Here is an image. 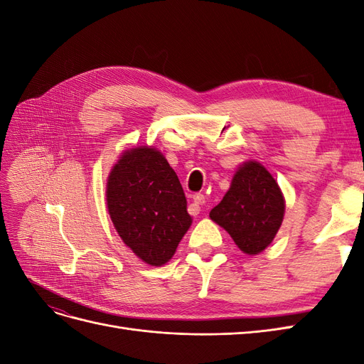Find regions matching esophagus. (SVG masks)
<instances>
[{
    "instance_id": "obj_1",
    "label": "esophagus",
    "mask_w": 364,
    "mask_h": 364,
    "mask_svg": "<svg viewBox=\"0 0 364 364\" xmlns=\"http://www.w3.org/2000/svg\"><path fill=\"white\" fill-rule=\"evenodd\" d=\"M205 200H206V197L203 196V194H194L193 196V205H194V208H196V211H199V205H203L205 203Z\"/></svg>"
}]
</instances>
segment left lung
<instances>
[{"label": "left lung", "mask_w": 364, "mask_h": 364, "mask_svg": "<svg viewBox=\"0 0 364 364\" xmlns=\"http://www.w3.org/2000/svg\"><path fill=\"white\" fill-rule=\"evenodd\" d=\"M284 211V196L277 181L261 164L250 161L237 170L229 191L209 217L228 230L241 250L257 255L277 235Z\"/></svg>", "instance_id": "left-lung-1"}]
</instances>
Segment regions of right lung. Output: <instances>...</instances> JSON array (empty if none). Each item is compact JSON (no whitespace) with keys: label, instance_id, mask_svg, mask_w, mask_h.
<instances>
[{"label":"right lung","instance_id":"right-lung-1","mask_svg":"<svg viewBox=\"0 0 364 364\" xmlns=\"http://www.w3.org/2000/svg\"><path fill=\"white\" fill-rule=\"evenodd\" d=\"M106 200L118 235L150 266H162L191 225L178 174L161 151L123 153L109 174Z\"/></svg>","mask_w":364,"mask_h":364}]
</instances>
